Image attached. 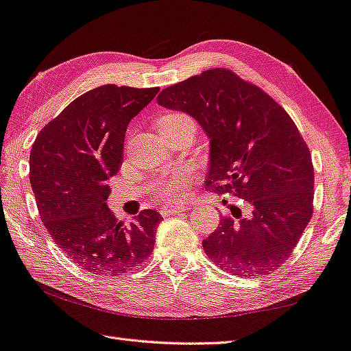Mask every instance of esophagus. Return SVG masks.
I'll return each mask as SVG.
<instances>
[{"label":"esophagus","instance_id":"esophagus-1","mask_svg":"<svg viewBox=\"0 0 351 351\" xmlns=\"http://www.w3.org/2000/svg\"><path fill=\"white\" fill-rule=\"evenodd\" d=\"M184 210H185L184 205H179V203H175V205H172V203H169V205L162 206L160 209V213H161V215L166 217V215H173V214L179 215V214H182Z\"/></svg>","mask_w":351,"mask_h":351}]
</instances>
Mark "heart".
Here are the masks:
<instances>
[{
  "label": "heart",
  "mask_w": 351,
  "mask_h": 351,
  "mask_svg": "<svg viewBox=\"0 0 351 351\" xmlns=\"http://www.w3.org/2000/svg\"><path fill=\"white\" fill-rule=\"evenodd\" d=\"M182 119H189V117L184 115V113L170 112V113H166V115L158 118L157 127L161 132V130H167L170 127H173L176 122L182 121ZM190 178H191L190 172H186V170H178V172H173L172 175H170L169 179H166L165 182L158 185L157 191L165 195V197L176 200L179 197H182L186 185H189V182H190Z\"/></svg>",
  "instance_id": "1"
}]
</instances>
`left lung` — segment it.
Segmentation results:
<instances>
[{"label": "left lung", "instance_id": "8db88e82", "mask_svg": "<svg viewBox=\"0 0 351 351\" xmlns=\"http://www.w3.org/2000/svg\"><path fill=\"white\" fill-rule=\"evenodd\" d=\"M162 108L182 110L209 137L208 190L234 194L251 209L232 217L203 241L223 271L252 278L276 271L313 217L314 167L289 113L258 86L227 69H213L162 89Z\"/></svg>", "mask_w": 351, "mask_h": 351}]
</instances>
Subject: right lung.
<instances>
[{
    "label": "right lung",
    "instance_id": "1",
    "mask_svg": "<svg viewBox=\"0 0 351 351\" xmlns=\"http://www.w3.org/2000/svg\"><path fill=\"white\" fill-rule=\"evenodd\" d=\"M160 88L103 85L73 100L37 134L29 182L40 218L64 254L95 275L119 276L151 256L161 215L125 226L106 205L132 121Z\"/></svg>",
    "mask_w": 351,
    "mask_h": 351
}]
</instances>
